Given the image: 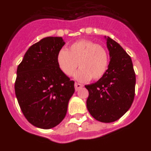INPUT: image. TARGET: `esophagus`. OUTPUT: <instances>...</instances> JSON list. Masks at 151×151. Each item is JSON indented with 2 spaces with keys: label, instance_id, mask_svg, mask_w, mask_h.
Segmentation results:
<instances>
[{
  "label": "esophagus",
  "instance_id": "34e87169",
  "mask_svg": "<svg viewBox=\"0 0 151 151\" xmlns=\"http://www.w3.org/2000/svg\"><path fill=\"white\" fill-rule=\"evenodd\" d=\"M74 87H75V91H78V90H80L82 87H83V85L79 83H74Z\"/></svg>",
  "mask_w": 151,
  "mask_h": 151
}]
</instances>
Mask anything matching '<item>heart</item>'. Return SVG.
Returning a JSON list of instances; mask_svg holds the SVG:
<instances>
[{
	"label": "heart",
	"instance_id": "b5f03b06",
	"mask_svg": "<svg viewBox=\"0 0 151 151\" xmlns=\"http://www.w3.org/2000/svg\"><path fill=\"white\" fill-rule=\"evenodd\" d=\"M58 67L66 76H71L80 68L75 78L86 81H97L104 77L109 65V55L102 45L89 40H81L61 50L57 58Z\"/></svg>",
	"mask_w": 151,
	"mask_h": 151
}]
</instances>
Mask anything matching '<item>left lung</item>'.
<instances>
[{
	"mask_svg": "<svg viewBox=\"0 0 151 151\" xmlns=\"http://www.w3.org/2000/svg\"><path fill=\"white\" fill-rule=\"evenodd\" d=\"M107 46L111 61L102 78L85 85L89 96L87 107L97 121H117L132 105L135 95L136 75L131 58L122 47L107 37Z\"/></svg>",
	"mask_w": 151,
	"mask_h": 151,
	"instance_id": "left-lung-1",
	"label": "left lung"
}]
</instances>
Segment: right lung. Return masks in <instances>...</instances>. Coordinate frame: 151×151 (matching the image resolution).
<instances>
[{"instance_id":"1","label":"right lung","mask_w":151,"mask_h":151,"mask_svg":"<svg viewBox=\"0 0 151 151\" xmlns=\"http://www.w3.org/2000/svg\"><path fill=\"white\" fill-rule=\"evenodd\" d=\"M64 44L60 37L43 38L29 47L17 67V101L27 120L39 128H53L64 120L75 91L74 81L57 62Z\"/></svg>"}]
</instances>
